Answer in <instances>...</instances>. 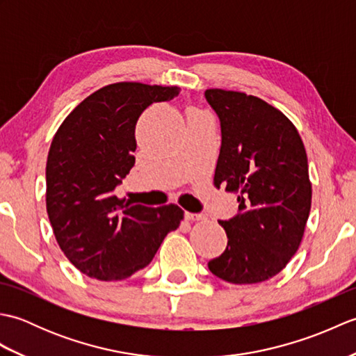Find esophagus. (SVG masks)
I'll list each match as a JSON object with an SVG mask.
<instances>
[{
    "label": "esophagus",
    "mask_w": 356,
    "mask_h": 356,
    "mask_svg": "<svg viewBox=\"0 0 356 356\" xmlns=\"http://www.w3.org/2000/svg\"><path fill=\"white\" fill-rule=\"evenodd\" d=\"M185 218H186V220H190V222H199V220H203V218H205V216H203V214H194V213H185Z\"/></svg>",
    "instance_id": "1"
}]
</instances>
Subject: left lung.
<instances>
[{
    "mask_svg": "<svg viewBox=\"0 0 356 356\" xmlns=\"http://www.w3.org/2000/svg\"><path fill=\"white\" fill-rule=\"evenodd\" d=\"M205 97L222 128L214 185L238 194V214L218 222L228 246L208 268L228 283H260L286 268L303 238L312 203L306 149L291 120L260 97L222 88Z\"/></svg>",
    "mask_w": 356,
    "mask_h": 356,
    "instance_id": "8db88e82",
    "label": "left lung"
}]
</instances>
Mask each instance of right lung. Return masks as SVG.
I'll use <instances>...</instances> for the list:
<instances>
[{
	"label": "right lung",
	"mask_w": 356,
	"mask_h": 356,
	"mask_svg": "<svg viewBox=\"0 0 356 356\" xmlns=\"http://www.w3.org/2000/svg\"><path fill=\"white\" fill-rule=\"evenodd\" d=\"M179 87L116 82L86 97L58 128L45 166V205L59 248L90 278L118 282L148 266L166 234L177 229V205L149 208L118 199L115 188L134 165L136 122Z\"/></svg>",
	"instance_id": "right-lung-1"
}]
</instances>
